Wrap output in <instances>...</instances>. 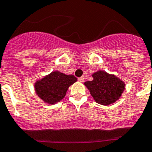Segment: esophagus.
Here are the masks:
<instances>
[{"label": "esophagus", "instance_id": "1", "mask_svg": "<svg viewBox=\"0 0 152 152\" xmlns=\"http://www.w3.org/2000/svg\"><path fill=\"white\" fill-rule=\"evenodd\" d=\"M78 81L80 83H83L84 81V76H81L80 78H78Z\"/></svg>", "mask_w": 152, "mask_h": 152}]
</instances>
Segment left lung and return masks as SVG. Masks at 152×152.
Returning a JSON list of instances; mask_svg holds the SVG:
<instances>
[{
    "mask_svg": "<svg viewBox=\"0 0 152 152\" xmlns=\"http://www.w3.org/2000/svg\"><path fill=\"white\" fill-rule=\"evenodd\" d=\"M92 76L94 80L85 82L84 84L98 104L108 105L114 103L125 89V84L122 80L104 71H97Z\"/></svg>",
    "mask_w": 152,
    "mask_h": 152,
    "instance_id": "1",
    "label": "left lung"
}]
</instances>
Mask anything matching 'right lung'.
Instances as JSON below:
<instances>
[{
	"mask_svg": "<svg viewBox=\"0 0 152 152\" xmlns=\"http://www.w3.org/2000/svg\"><path fill=\"white\" fill-rule=\"evenodd\" d=\"M77 79L72 75L52 72L35 83L37 95L44 102L52 104L63 99L68 89Z\"/></svg>",
	"mask_w": 152,
	"mask_h": 152,
	"instance_id": "add662e5",
	"label": "right lung"
}]
</instances>
